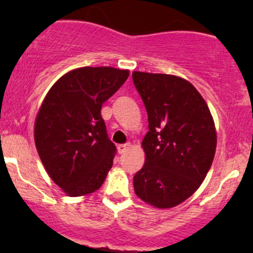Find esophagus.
Returning <instances> with one entry per match:
<instances>
[{
    "label": "esophagus",
    "mask_w": 253,
    "mask_h": 253,
    "mask_svg": "<svg viewBox=\"0 0 253 253\" xmlns=\"http://www.w3.org/2000/svg\"><path fill=\"white\" fill-rule=\"evenodd\" d=\"M131 148V144L129 143H125V144H119L117 145V152H119V154H124L125 152H127V150Z\"/></svg>",
    "instance_id": "1"
}]
</instances>
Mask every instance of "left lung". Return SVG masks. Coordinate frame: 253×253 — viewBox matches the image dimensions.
<instances>
[{
  "instance_id": "8db88e82",
  "label": "left lung",
  "mask_w": 253,
  "mask_h": 253,
  "mask_svg": "<svg viewBox=\"0 0 253 253\" xmlns=\"http://www.w3.org/2000/svg\"><path fill=\"white\" fill-rule=\"evenodd\" d=\"M144 103L149 131L145 163L133 177L136 195L157 208H171L193 195L208 174L216 132L208 105L186 79L162 73H132Z\"/></svg>"
}]
</instances>
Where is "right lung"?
<instances>
[{"instance_id":"1","label":"right lung","mask_w":253,"mask_h":253,"mask_svg":"<svg viewBox=\"0 0 253 253\" xmlns=\"http://www.w3.org/2000/svg\"><path fill=\"white\" fill-rule=\"evenodd\" d=\"M128 76L112 67L77 68L51 86L40 106L38 153L48 176L71 197L95 192L111 169L116 147L100 110Z\"/></svg>"}]
</instances>
